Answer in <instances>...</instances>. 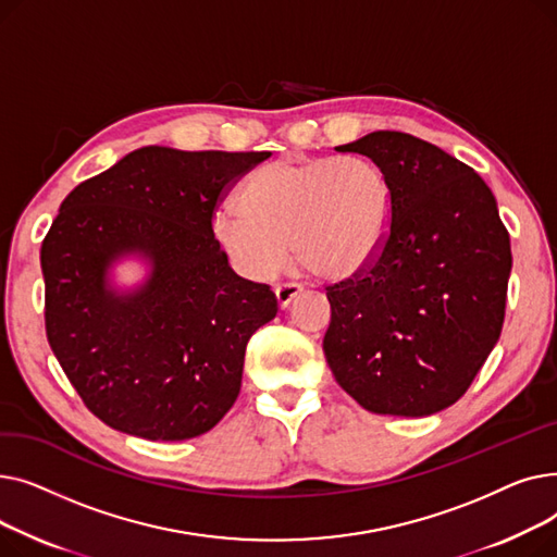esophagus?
Wrapping results in <instances>:
<instances>
[{"instance_id": "obj_1", "label": "esophagus", "mask_w": 557, "mask_h": 557, "mask_svg": "<svg viewBox=\"0 0 557 557\" xmlns=\"http://www.w3.org/2000/svg\"><path fill=\"white\" fill-rule=\"evenodd\" d=\"M298 294H300V284H296V282H280L275 286V298L282 309L288 307L290 300H294Z\"/></svg>"}]
</instances>
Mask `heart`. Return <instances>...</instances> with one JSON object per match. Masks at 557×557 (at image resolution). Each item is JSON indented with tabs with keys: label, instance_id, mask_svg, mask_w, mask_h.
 Masks as SVG:
<instances>
[{
	"label": "heart",
	"instance_id": "b5f03b06",
	"mask_svg": "<svg viewBox=\"0 0 557 557\" xmlns=\"http://www.w3.org/2000/svg\"><path fill=\"white\" fill-rule=\"evenodd\" d=\"M237 205L239 212H216L212 234L239 273L269 280L290 248L307 273L341 280L382 246L391 189L361 156L275 160L250 175Z\"/></svg>",
	"mask_w": 557,
	"mask_h": 557
}]
</instances>
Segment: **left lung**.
Segmentation results:
<instances>
[{
  "mask_svg": "<svg viewBox=\"0 0 557 557\" xmlns=\"http://www.w3.org/2000/svg\"><path fill=\"white\" fill-rule=\"evenodd\" d=\"M338 151L382 169L391 214L366 267L325 286L327 363L370 413H437L467 393L499 341L510 234L481 175L424 139L376 131Z\"/></svg>",
  "mask_w": 557,
  "mask_h": 557,
  "instance_id": "left-lung-1",
  "label": "left lung"
}]
</instances>
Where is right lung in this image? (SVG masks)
Wrapping results in <instances>:
<instances>
[{
    "instance_id": "obj_1",
    "label": "right lung",
    "mask_w": 557,
    "mask_h": 557,
    "mask_svg": "<svg viewBox=\"0 0 557 557\" xmlns=\"http://www.w3.org/2000/svg\"><path fill=\"white\" fill-rule=\"evenodd\" d=\"M269 151L144 146L63 200L40 248L45 330L83 404L146 441L210 431L237 401L250 336L277 313L269 284L234 275L212 234L227 191ZM154 267L116 297L112 258Z\"/></svg>"
}]
</instances>
